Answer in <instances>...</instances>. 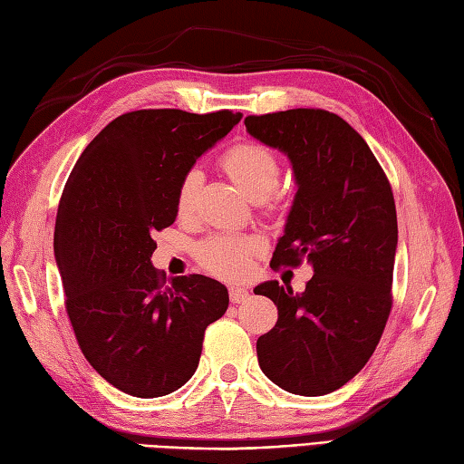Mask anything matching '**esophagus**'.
Wrapping results in <instances>:
<instances>
[{
  "mask_svg": "<svg viewBox=\"0 0 464 464\" xmlns=\"http://www.w3.org/2000/svg\"><path fill=\"white\" fill-rule=\"evenodd\" d=\"M247 297H249L247 287H239V285H233V287H229L231 303H243V301H247Z\"/></svg>",
  "mask_w": 464,
  "mask_h": 464,
  "instance_id": "esophagus-1",
  "label": "esophagus"
}]
</instances>
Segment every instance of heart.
<instances>
[{
	"mask_svg": "<svg viewBox=\"0 0 464 464\" xmlns=\"http://www.w3.org/2000/svg\"><path fill=\"white\" fill-rule=\"evenodd\" d=\"M225 173L237 183L239 189L253 201L271 199V193L279 183L281 165L277 155L269 147L255 141L231 145L221 157ZM201 173L189 169L177 189V211L187 215L193 209L195 195L199 191ZM257 249L251 239L235 235H215L199 249V261L207 271L223 279H241L251 269L253 253Z\"/></svg>",
	"mask_w": 464,
	"mask_h": 464,
	"instance_id": "b5f03b06",
	"label": "heart"
}]
</instances>
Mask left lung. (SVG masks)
Listing matches in <instances>:
<instances>
[{"mask_svg":"<svg viewBox=\"0 0 464 464\" xmlns=\"http://www.w3.org/2000/svg\"><path fill=\"white\" fill-rule=\"evenodd\" d=\"M247 131L289 157L297 193L271 267L311 263L303 293L267 281L255 287L277 304L257 339L261 371L303 397L341 389L377 349L392 307L397 209L369 145L339 115L289 110L245 117Z\"/></svg>","mask_w":464,"mask_h":464,"instance_id":"obj_1","label":"left lung"}]
</instances>
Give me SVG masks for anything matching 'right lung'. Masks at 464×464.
Here are the masks:
<instances>
[{"instance_id":"1","label":"right lung","mask_w":464,"mask_h":464,"mask_svg":"<svg viewBox=\"0 0 464 464\" xmlns=\"http://www.w3.org/2000/svg\"><path fill=\"white\" fill-rule=\"evenodd\" d=\"M241 113L140 110L103 127L59 201L53 251L65 309L92 367L127 395L163 397L193 377L205 329L229 293L205 275L167 283L151 265L155 231L177 217L193 163Z\"/></svg>"}]
</instances>
